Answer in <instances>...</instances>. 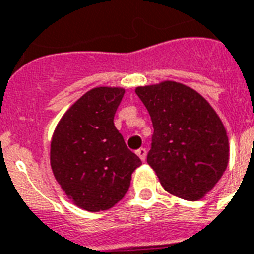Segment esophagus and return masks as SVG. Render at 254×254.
<instances>
[{
  "instance_id": "esophagus-1",
  "label": "esophagus",
  "mask_w": 254,
  "mask_h": 254,
  "mask_svg": "<svg viewBox=\"0 0 254 254\" xmlns=\"http://www.w3.org/2000/svg\"><path fill=\"white\" fill-rule=\"evenodd\" d=\"M135 154L141 158V161H145V158H146V149L140 148L138 150H135Z\"/></svg>"
}]
</instances>
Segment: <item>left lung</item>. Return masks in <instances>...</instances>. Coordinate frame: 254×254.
Wrapping results in <instances>:
<instances>
[{"mask_svg":"<svg viewBox=\"0 0 254 254\" xmlns=\"http://www.w3.org/2000/svg\"><path fill=\"white\" fill-rule=\"evenodd\" d=\"M135 94L153 124L148 164L170 194L197 201L212 190L229 161L224 124L200 93L164 81L138 86Z\"/></svg>","mask_w":254,"mask_h":254,"instance_id":"left-lung-1","label":"left lung"}]
</instances>
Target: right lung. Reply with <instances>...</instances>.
<instances>
[{"label":"right lung","mask_w":254,"mask_h":254,"mask_svg":"<svg viewBox=\"0 0 254 254\" xmlns=\"http://www.w3.org/2000/svg\"><path fill=\"white\" fill-rule=\"evenodd\" d=\"M123 88L89 90L60 120L50 144V165L73 204L88 212L117 204L142 164L114 127Z\"/></svg>","instance_id":"right-lung-1"}]
</instances>
